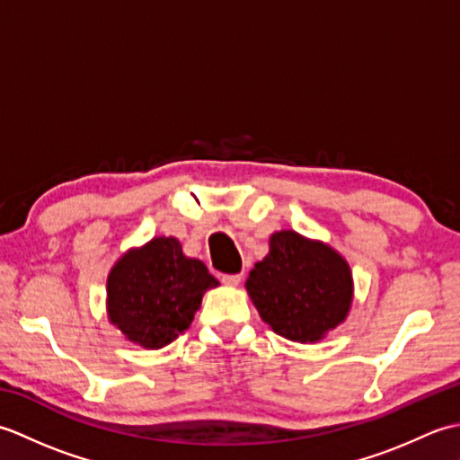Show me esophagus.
I'll return each mask as SVG.
<instances>
[{"instance_id": "34e87169", "label": "esophagus", "mask_w": 460, "mask_h": 460, "mask_svg": "<svg viewBox=\"0 0 460 460\" xmlns=\"http://www.w3.org/2000/svg\"><path fill=\"white\" fill-rule=\"evenodd\" d=\"M241 279H243V275H223V277H221V280H223L227 287H237L239 282H241Z\"/></svg>"}]
</instances>
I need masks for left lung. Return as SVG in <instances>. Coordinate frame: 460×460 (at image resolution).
Returning <instances> with one entry per match:
<instances>
[{"mask_svg": "<svg viewBox=\"0 0 460 460\" xmlns=\"http://www.w3.org/2000/svg\"><path fill=\"white\" fill-rule=\"evenodd\" d=\"M245 287L261 318L279 336L302 344L336 328L351 305L348 262L295 231L270 237L269 255L251 270Z\"/></svg>", "mask_w": 460, "mask_h": 460, "instance_id": "obj_1", "label": "left lung"}]
</instances>
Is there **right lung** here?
Wrapping results in <instances>:
<instances>
[{
	"label": "right lung",
	"instance_id": "obj_1",
	"mask_svg": "<svg viewBox=\"0 0 460 460\" xmlns=\"http://www.w3.org/2000/svg\"><path fill=\"white\" fill-rule=\"evenodd\" d=\"M219 282L173 237H155L124 255L109 275V316L126 338L162 348L188 330L201 296Z\"/></svg>",
	"mask_w": 460,
	"mask_h": 460
}]
</instances>
